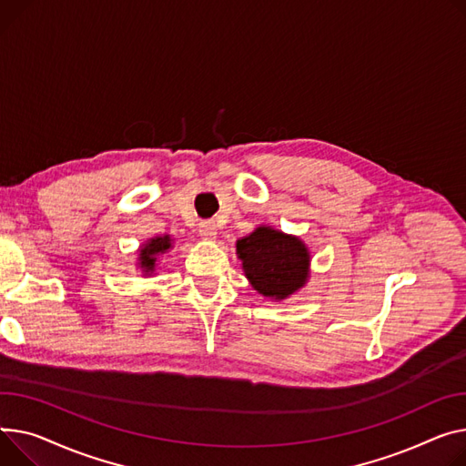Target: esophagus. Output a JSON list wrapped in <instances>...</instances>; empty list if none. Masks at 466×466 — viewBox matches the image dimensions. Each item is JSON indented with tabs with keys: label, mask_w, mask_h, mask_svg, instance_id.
Returning a JSON list of instances; mask_svg holds the SVG:
<instances>
[{
	"label": "esophagus",
	"mask_w": 466,
	"mask_h": 466,
	"mask_svg": "<svg viewBox=\"0 0 466 466\" xmlns=\"http://www.w3.org/2000/svg\"><path fill=\"white\" fill-rule=\"evenodd\" d=\"M198 232L204 239H215L217 238V225L213 221H202L198 227Z\"/></svg>",
	"instance_id": "obj_1"
}]
</instances>
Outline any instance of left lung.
I'll return each mask as SVG.
<instances>
[{
  "instance_id": "left-lung-1",
  "label": "left lung",
  "mask_w": 466,
  "mask_h": 466,
  "mask_svg": "<svg viewBox=\"0 0 466 466\" xmlns=\"http://www.w3.org/2000/svg\"><path fill=\"white\" fill-rule=\"evenodd\" d=\"M236 253L245 277L253 289L271 299H285L299 290L309 279L307 245L290 234L269 227H258L238 239Z\"/></svg>"
}]
</instances>
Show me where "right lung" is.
<instances>
[{
    "label": "right lung",
    "mask_w": 466,
    "mask_h": 466,
    "mask_svg": "<svg viewBox=\"0 0 466 466\" xmlns=\"http://www.w3.org/2000/svg\"><path fill=\"white\" fill-rule=\"evenodd\" d=\"M172 247V238L168 234L165 236H155L147 239L138 251V268L144 275H149L157 268V257L167 253Z\"/></svg>",
    "instance_id": "right-lung-1"
}]
</instances>
